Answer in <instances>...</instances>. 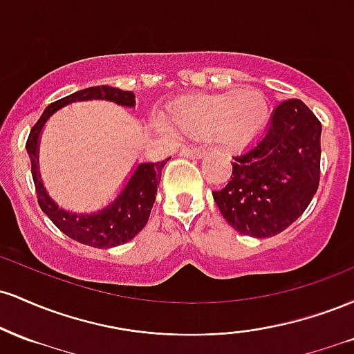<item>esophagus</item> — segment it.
Returning <instances> with one entry per match:
<instances>
[{
  "instance_id": "esophagus-1",
  "label": "esophagus",
  "mask_w": 354,
  "mask_h": 354,
  "mask_svg": "<svg viewBox=\"0 0 354 354\" xmlns=\"http://www.w3.org/2000/svg\"><path fill=\"white\" fill-rule=\"evenodd\" d=\"M181 156H186V158H191V160H200V158L205 156V151L200 148H191V146H185V148L180 151Z\"/></svg>"
}]
</instances>
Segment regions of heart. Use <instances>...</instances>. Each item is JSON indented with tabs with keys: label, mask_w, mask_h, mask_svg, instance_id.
<instances>
[{
	"label": "heart",
	"mask_w": 354,
	"mask_h": 354,
	"mask_svg": "<svg viewBox=\"0 0 354 354\" xmlns=\"http://www.w3.org/2000/svg\"><path fill=\"white\" fill-rule=\"evenodd\" d=\"M270 115L261 89L245 86L183 100L166 116V124L185 136H208L221 148H241L254 140Z\"/></svg>",
	"instance_id": "heart-1"
}]
</instances>
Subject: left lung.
<instances>
[{
  "label": "left lung",
  "mask_w": 354,
  "mask_h": 354,
  "mask_svg": "<svg viewBox=\"0 0 354 354\" xmlns=\"http://www.w3.org/2000/svg\"><path fill=\"white\" fill-rule=\"evenodd\" d=\"M319 120L301 100L278 104L265 133L234 156L228 185L213 191L228 225L270 238L301 216L319 185Z\"/></svg>",
  "instance_id": "1"
}]
</instances>
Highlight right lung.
<instances>
[{
	"label": "right lung",
	"instance_id": "obj_1",
	"mask_svg": "<svg viewBox=\"0 0 354 354\" xmlns=\"http://www.w3.org/2000/svg\"><path fill=\"white\" fill-rule=\"evenodd\" d=\"M91 100L111 101V103L124 108H135L136 104L133 91H123V89L106 86V84L80 89L70 96L55 101L44 109L41 118L31 128L26 141V151L31 160V174H33L39 208L55 223L56 228L81 245L115 248L131 241L146 226L153 203L156 200V191L161 181V169L168 163L169 158L165 161H158V163L136 165L118 196L109 201L104 208L93 211V213H73V211L59 208L56 201H53L48 194L41 181V174H39V138H41L44 124L56 111L68 104L76 103V101Z\"/></svg>",
	"mask_w": 354,
	"mask_h": 354
}]
</instances>
